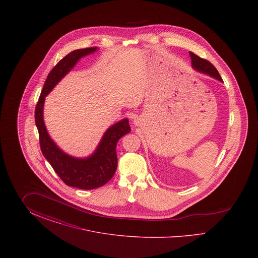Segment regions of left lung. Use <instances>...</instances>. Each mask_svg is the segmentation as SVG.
<instances>
[{"instance_id": "left-lung-1", "label": "left lung", "mask_w": 258, "mask_h": 258, "mask_svg": "<svg viewBox=\"0 0 258 258\" xmlns=\"http://www.w3.org/2000/svg\"><path fill=\"white\" fill-rule=\"evenodd\" d=\"M189 55H190L191 61H192V67L196 70H197L200 73L208 74L212 77H215L216 79H218L220 81H222L219 72L217 71V69L210 61L203 59V58H200L199 56H197V54H195L192 52H190Z\"/></svg>"}]
</instances>
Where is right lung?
Masks as SVG:
<instances>
[{
    "label": "right lung",
    "instance_id": "right-lung-1",
    "mask_svg": "<svg viewBox=\"0 0 258 258\" xmlns=\"http://www.w3.org/2000/svg\"><path fill=\"white\" fill-rule=\"evenodd\" d=\"M96 47L74 50L64 56L50 72L35 109L40 150L61 181L70 186L81 189H94L106 184L117 169L116 146L119 139L131 132L127 119L115 123L103 135L97 151L90 158L76 159L61 151L52 141L43 123V102L50 91L68 74L77 61Z\"/></svg>",
    "mask_w": 258,
    "mask_h": 258
}]
</instances>
